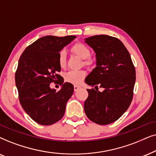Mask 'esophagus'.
I'll list each match as a JSON object with an SVG mask.
<instances>
[{"mask_svg": "<svg viewBox=\"0 0 156 156\" xmlns=\"http://www.w3.org/2000/svg\"><path fill=\"white\" fill-rule=\"evenodd\" d=\"M80 88V86H74V90L75 91L78 90Z\"/></svg>", "mask_w": 156, "mask_h": 156, "instance_id": "esophagus-1", "label": "esophagus"}]
</instances>
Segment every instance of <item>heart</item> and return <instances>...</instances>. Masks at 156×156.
<instances>
[{
  "mask_svg": "<svg viewBox=\"0 0 156 156\" xmlns=\"http://www.w3.org/2000/svg\"><path fill=\"white\" fill-rule=\"evenodd\" d=\"M71 51L77 56L84 59V64L86 66H90L93 63V59L89 58L90 51L89 48L82 43H77L71 48ZM58 64L60 67L64 68L66 65V52L64 50L60 51L58 54ZM86 73L83 70H70L66 73L65 75V79L67 82L70 83L78 85L82 82L86 77Z\"/></svg>",
  "mask_w": 156,
  "mask_h": 156,
  "instance_id": "b5f03b06",
  "label": "heart"
}]
</instances>
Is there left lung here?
Instances as JSON below:
<instances>
[{
  "label": "left lung",
  "mask_w": 156,
  "mask_h": 156,
  "mask_svg": "<svg viewBox=\"0 0 156 156\" xmlns=\"http://www.w3.org/2000/svg\"><path fill=\"white\" fill-rule=\"evenodd\" d=\"M95 53L96 67L86 77V83L104 90L87 89L84 103L86 115L99 125L117 120L131 103L136 82V70L129 52L119 39L107 35L85 38Z\"/></svg>",
  "instance_id": "left-lung-1"
}]
</instances>
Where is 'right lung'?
Returning a JSON list of instances; mask_svg holds the SVG:
<instances>
[{
	"label": "right lung",
	"mask_w": 156,
	"mask_h": 156,
	"mask_svg": "<svg viewBox=\"0 0 156 156\" xmlns=\"http://www.w3.org/2000/svg\"><path fill=\"white\" fill-rule=\"evenodd\" d=\"M76 38V36H46L25 49L16 72V85L19 101L26 113L43 126L56 123L63 117L66 103L73 93V86L61 79L59 91L50 87L60 79L58 74L59 52Z\"/></svg>",
	"instance_id": "obj_1"
}]
</instances>
